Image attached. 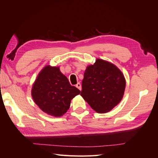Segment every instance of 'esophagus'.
<instances>
[{"mask_svg": "<svg viewBox=\"0 0 158 158\" xmlns=\"http://www.w3.org/2000/svg\"><path fill=\"white\" fill-rule=\"evenodd\" d=\"M76 87L78 89H80V90L82 89V87H81V84H80V83H79V82L76 85Z\"/></svg>", "mask_w": 158, "mask_h": 158, "instance_id": "34e87169", "label": "esophagus"}]
</instances>
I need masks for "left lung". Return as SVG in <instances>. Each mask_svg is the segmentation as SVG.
Here are the masks:
<instances>
[{
    "label": "left lung",
    "mask_w": 158,
    "mask_h": 158,
    "mask_svg": "<svg viewBox=\"0 0 158 158\" xmlns=\"http://www.w3.org/2000/svg\"><path fill=\"white\" fill-rule=\"evenodd\" d=\"M125 85L124 75L116 66L98 59L85 71L80 95L94 111L104 113L121 101Z\"/></svg>",
    "instance_id": "left-lung-1"
}]
</instances>
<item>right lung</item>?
<instances>
[{
    "instance_id": "obj_1",
    "label": "right lung",
    "mask_w": 158,
    "mask_h": 158,
    "mask_svg": "<svg viewBox=\"0 0 158 158\" xmlns=\"http://www.w3.org/2000/svg\"><path fill=\"white\" fill-rule=\"evenodd\" d=\"M80 93L59 67L50 66L40 72L31 89L35 103L43 111L54 117H60L67 111L71 100Z\"/></svg>"
}]
</instances>
